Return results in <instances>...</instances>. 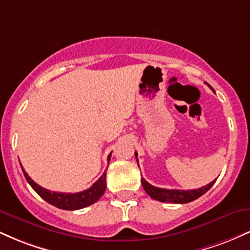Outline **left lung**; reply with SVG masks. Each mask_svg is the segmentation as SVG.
<instances>
[{"label": "left lung", "instance_id": "obj_1", "mask_svg": "<svg viewBox=\"0 0 250 250\" xmlns=\"http://www.w3.org/2000/svg\"><path fill=\"white\" fill-rule=\"evenodd\" d=\"M209 85V84H208ZM210 87V85H209ZM135 157L137 159V153H135ZM215 181H211L207 186H203L202 188L199 189H191V190H179V189H165L154 187V186L149 185L143 177H141L142 187L146 190L151 199L160 201V202H171V203H188L191 201L199 199L203 194L213 187Z\"/></svg>", "mask_w": 250, "mask_h": 250}]
</instances>
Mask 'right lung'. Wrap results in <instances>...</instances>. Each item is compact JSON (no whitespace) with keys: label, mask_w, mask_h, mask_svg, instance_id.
<instances>
[{"label":"right lung","mask_w":250,"mask_h":250,"mask_svg":"<svg viewBox=\"0 0 250 250\" xmlns=\"http://www.w3.org/2000/svg\"><path fill=\"white\" fill-rule=\"evenodd\" d=\"M110 156L111 153L108 155V163L110 162ZM21 168L24 174L25 180L28 181V183L31 186V188H33L43 200L47 201L50 205L55 206L56 208L64 209V210H77V209H82L93 205V203H95L100 200V197H102V195L104 194L105 191V187H107V182H105V176H107V173H105V171L107 170H104L102 176L100 177L90 188L85 189V190L73 194L56 193V191H50L48 190V189H44L41 187V186L37 185V183H35L30 179L29 175L25 173V170L22 166Z\"/></svg>","instance_id":"obj_1"}]
</instances>
